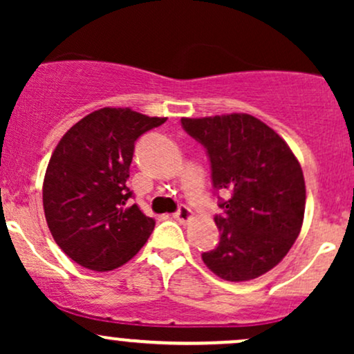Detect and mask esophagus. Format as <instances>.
Here are the masks:
<instances>
[{
    "label": "esophagus",
    "instance_id": "esophagus-1",
    "mask_svg": "<svg viewBox=\"0 0 354 354\" xmlns=\"http://www.w3.org/2000/svg\"><path fill=\"white\" fill-rule=\"evenodd\" d=\"M173 218L180 223H188L189 219L193 218V213H191V209L188 208V206H180L176 213L173 214Z\"/></svg>",
    "mask_w": 354,
    "mask_h": 354
}]
</instances>
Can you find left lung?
Wrapping results in <instances>:
<instances>
[{
	"label": "left lung",
	"instance_id": "obj_1",
	"mask_svg": "<svg viewBox=\"0 0 354 354\" xmlns=\"http://www.w3.org/2000/svg\"><path fill=\"white\" fill-rule=\"evenodd\" d=\"M211 163L219 198V243L205 265L226 281H250L288 254L301 231L306 188L301 166L274 129L246 113L181 118Z\"/></svg>",
	"mask_w": 354,
	"mask_h": 354
}]
</instances>
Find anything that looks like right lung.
I'll return each mask as SVG.
<instances>
[{"label":"right lung","instance_id":"obj_1","mask_svg":"<svg viewBox=\"0 0 354 354\" xmlns=\"http://www.w3.org/2000/svg\"><path fill=\"white\" fill-rule=\"evenodd\" d=\"M129 108L89 113L59 140L43 183V208L56 245L75 263L111 271L143 248L154 219L128 205L135 143L163 124Z\"/></svg>","mask_w":354,"mask_h":354}]
</instances>
